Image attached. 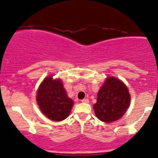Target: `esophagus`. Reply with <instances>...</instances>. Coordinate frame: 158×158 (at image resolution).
<instances>
[{
	"instance_id": "34e87169",
	"label": "esophagus",
	"mask_w": 158,
	"mask_h": 158,
	"mask_svg": "<svg viewBox=\"0 0 158 158\" xmlns=\"http://www.w3.org/2000/svg\"><path fill=\"white\" fill-rule=\"evenodd\" d=\"M82 102H83V103H89V99H87V98H84V99L82 100Z\"/></svg>"
}]
</instances>
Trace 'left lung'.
<instances>
[{"label":"left lung","instance_id":"8db88e82","mask_svg":"<svg viewBox=\"0 0 158 158\" xmlns=\"http://www.w3.org/2000/svg\"><path fill=\"white\" fill-rule=\"evenodd\" d=\"M131 96L125 84L109 76L99 89L97 102L93 106L95 114L103 122H112L121 118L130 106Z\"/></svg>","mask_w":158,"mask_h":158}]
</instances>
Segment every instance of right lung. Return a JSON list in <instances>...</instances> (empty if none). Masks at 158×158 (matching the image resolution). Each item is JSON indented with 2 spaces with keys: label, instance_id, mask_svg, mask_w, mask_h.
<instances>
[{
  "label": "right lung",
  "instance_id": "1",
  "mask_svg": "<svg viewBox=\"0 0 158 158\" xmlns=\"http://www.w3.org/2000/svg\"><path fill=\"white\" fill-rule=\"evenodd\" d=\"M40 109L49 119L60 122L69 115L73 101L68 97L60 79L49 76L40 85L36 93Z\"/></svg>",
  "mask_w": 158,
  "mask_h": 158
}]
</instances>
